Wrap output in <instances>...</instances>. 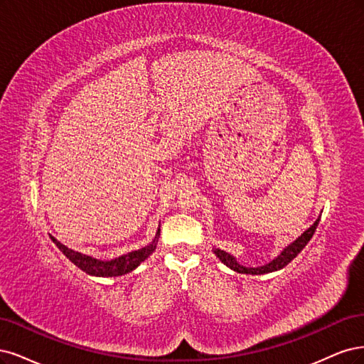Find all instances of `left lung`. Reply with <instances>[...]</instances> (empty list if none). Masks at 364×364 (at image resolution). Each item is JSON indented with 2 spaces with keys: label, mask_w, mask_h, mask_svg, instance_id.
I'll list each match as a JSON object with an SVG mask.
<instances>
[{
  "label": "left lung",
  "mask_w": 364,
  "mask_h": 364,
  "mask_svg": "<svg viewBox=\"0 0 364 364\" xmlns=\"http://www.w3.org/2000/svg\"><path fill=\"white\" fill-rule=\"evenodd\" d=\"M319 220L321 216L314 220V224L304 231L301 236L293 240L290 245H287L286 248L281 251L274 260H271L269 263L263 264V266H257V267H248V266H243L237 262V259L234 255H231L230 252L224 251V250H219V248H213V252L216 254L218 259L224 263L225 266H228L230 269H232L234 272H239V274H250V275H264V274H271L275 271H279V269L286 267L295 257L306 248V245L310 242V239L313 237V234L319 225Z\"/></svg>",
  "instance_id": "1"
}]
</instances>
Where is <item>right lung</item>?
Instances as JSON below:
<instances>
[{"label":"right lung","mask_w":364,"mask_h":364,"mask_svg":"<svg viewBox=\"0 0 364 364\" xmlns=\"http://www.w3.org/2000/svg\"><path fill=\"white\" fill-rule=\"evenodd\" d=\"M50 237L55 243L57 248L60 250L77 267H80L81 271L92 275V277L109 278V277H121L128 272H133L140 263L145 262L148 257L156 251L157 242L160 237V225L157 228L156 237L152 239L151 243L144 246V248L127 252V254L116 257V259H112V260H100V259H97V257L74 251L71 248H68L66 245L58 242L54 236H51V234H50Z\"/></svg>","instance_id":"obj_1"}]
</instances>
